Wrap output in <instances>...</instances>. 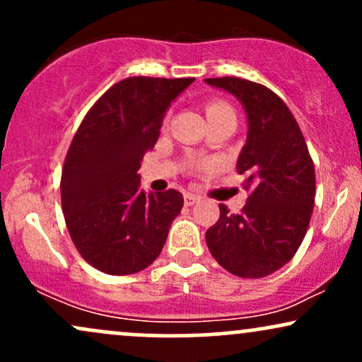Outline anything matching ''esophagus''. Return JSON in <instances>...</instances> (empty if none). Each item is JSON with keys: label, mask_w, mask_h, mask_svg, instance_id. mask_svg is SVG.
Masks as SVG:
<instances>
[{"label": "esophagus", "mask_w": 362, "mask_h": 362, "mask_svg": "<svg viewBox=\"0 0 362 362\" xmlns=\"http://www.w3.org/2000/svg\"><path fill=\"white\" fill-rule=\"evenodd\" d=\"M184 201H185V206H194L195 202H199V197L195 194L187 192L185 197H184Z\"/></svg>", "instance_id": "obj_1"}]
</instances>
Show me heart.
Wrapping results in <instances>:
<instances>
[{
  "mask_svg": "<svg viewBox=\"0 0 362 362\" xmlns=\"http://www.w3.org/2000/svg\"><path fill=\"white\" fill-rule=\"evenodd\" d=\"M206 115L207 119H218V117H228V115H235L233 109L228 103L219 100H211L206 103Z\"/></svg>",
  "mask_w": 362,
  "mask_h": 362,
  "instance_id": "obj_1",
  "label": "heart"
}]
</instances>
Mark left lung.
Here are the masks:
<instances>
[{
	"mask_svg": "<svg viewBox=\"0 0 362 362\" xmlns=\"http://www.w3.org/2000/svg\"><path fill=\"white\" fill-rule=\"evenodd\" d=\"M231 93L247 115L236 172L250 189L240 214L219 206L206 231L211 255L228 272L247 279L279 271L298 252L315 202V167L301 129L284 102L264 85L242 78H207Z\"/></svg>",
	"mask_w": 362,
	"mask_h": 362,
	"instance_id": "obj_1",
	"label": "left lung"
}]
</instances>
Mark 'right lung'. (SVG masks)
Returning a JSON list of instances; mask_svg holds the SVG:
<instances>
[{"label":"right lung","mask_w":362,"mask_h":362,"mask_svg":"<svg viewBox=\"0 0 362 362\" xmlns=\"http://www.w3.org/2000/svg\"><path fill=\"white\" fill-rule=\"evenodd\" d=\"M192 81L126 78L98 98L74 134L62 167V213L74 247L98 271H143L167 242L184 197L173 189L146 192L138 170L172 102Z\"/></svg>","instance_id":"right-lung-1"}]
</instances>
